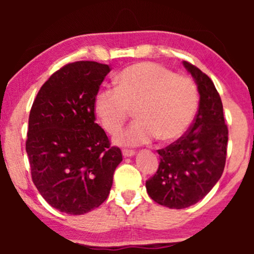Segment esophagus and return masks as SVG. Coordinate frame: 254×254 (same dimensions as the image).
Masks as SVG:
<instances>
[{
	"label": "esophagus",
	"mask_w": 254,
	"mask_h": 254,
	"mask_svg": "<svg viewBox=\"0 0 254 254\" xmlns=\"http://www.w3.org/2000/svg\"><path fill=\"white\" fill-rule=\"evenodd\" d=\"M123 155H124V157H133V156L135 155V151L129 150V149H124Z\"/></svg>",
	"instance_id": "34e87169"
}]
</instances>
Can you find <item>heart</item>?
Segmentation results:
<instances>
[{
	"mask_svg": "<svg viewBox=\"0 0 254 254\" xmlns=\"http://www.w3.org/2000/svg\"><path fill=\"white\" fill-rule=\"evenodd\" d=\"M197 104V89L192 79L161 64L141 62L120 72L117 88L97 92L95 113L104 129L114 134L135 109L137 120L113 141L136 147L157 136L165 142L178 140L192 124Z\"/></svg>",
	"mask_w": 254,
	"mask_h": 254,
	"instance_id": "b5f03b06",
	"label": "heart"
}]
</instances>
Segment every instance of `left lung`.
<instances>
[{
    "instance_id": "left-lung-1",
    "label": "left lung",
    "mask_w": 254,
    "mask_h": 254,
    "mask_svg": "<svg viewBox=\"0 0 254 254\" xmlns=\"http://www.w3.org/2000/svg\"><path fill=\"white\" fill-rule=\"evenodd\" d=\"M200 95L199 110L190 129L168 147L157 150L159 166L145 187L155 202L183 209L202 200L223 173L228 127L223 105L214 83L195 65L183 61Z\"/></svg>"
}]
</instances>
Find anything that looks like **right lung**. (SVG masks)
<instances>
[{
    "instance_id": "1",
    "label": "right lung",
    "mask_w": 254,
    "mask_h": 254,
    "mask_svg": "<svg viewBox=\"0 0 254 254\" xmlns=\"http://www.w3.org/2000/svg\"><path fill=\"white\" fill-rule=\"evenodd\" d=\"M107 64L77 61L41 86L29 117L26 152L32 180L55 209L82 215L109 196L121 150L95 123V97Z\"/></svg>"
}]
</instances>
